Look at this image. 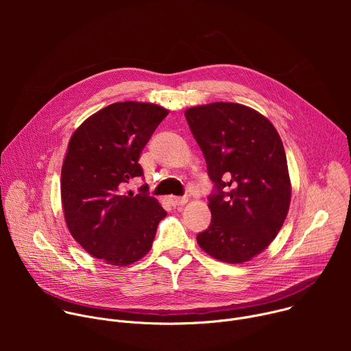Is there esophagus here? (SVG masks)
<instances>
[{"label":"esophagus","mask_w":351,"mask_h":351,"mask_svg":"<svg viewBox=\"0 0 351 351\" xmlns=\"http://www.w3.org/2000/svg\"><path fill=\"white\" fill-rule=\"evenodd\" d=\"M168 202L171 206L176 207V206H183L187 203V197H178V195H169Z\"/></svg>","instance_id":"1"}]
</instances>
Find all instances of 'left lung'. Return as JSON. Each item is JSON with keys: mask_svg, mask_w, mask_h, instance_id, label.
I'll use <instances>...</instances> for the list:
<instances>
[{"mask_svg": "<svg viewBox=\"0 0 351 351\" xmlns=\"http://www.w3.org/2000/svg\"><path fill=\"white\" fill-rule=\"evenodd\" d=\"M184 117L214 183L213 219L197 243L223 263L252 260L276 237L289 211L282 140L265 117L234 103L193 107Z\"/></svg>", "mask_w": 351, "mask_h": 351, "instance_id": "1", "label": "left lung"}]
</instances>
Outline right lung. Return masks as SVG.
I'll return each instance as SVG.
<instances>
[{
  "label": "right lung",
  "mask_w": 351,
  "mask_h": 351,
  "mask_svg": "<svg viewBox=\"0 0 351 351\" xmlns=\"http://www.w3.org/2000/svg\"><path fill=\"white\" fill-rule=\"evenodd\" d=\"M168 110L147 103H115L86 119L72 134L61 172V197L71 234L95 258L129 265L153 245L167 211L145 186L138 157Z\"/></svg>",
  "instance_id": "add662e5"
}]
</instances>
